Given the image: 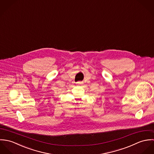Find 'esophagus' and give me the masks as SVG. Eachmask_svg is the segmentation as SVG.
<instances>
[{
	"label": "esophagus",
	"mask_w": 154,
	"mask_h": 154,
	"mask_svg": "<svg viewBox=\"0 0 154 154\" xmlns=\"http://www.w3.org/2000/svg\"><path fill=\"white\" fill-rule=\"evenodd\" d=\"M76 84H77V85H82L83 84V82H76Z\"/></svg>",
	"instance_id": "esophagus-1"
}]
</instances>
